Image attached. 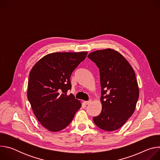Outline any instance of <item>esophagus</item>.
<instances>
[{
    "label": "esophagus",
    "instance_id": "obj_1",
    "mask_svg": "<svg viewBox=\"0 0 160 160\" xmlns=\"http://www.w3.org/2000/svg\"><path fill=\"white\" fill-rule=\"evenodd\" d=\"M91 101H91V100H89V101H84V104H88L89 103H90L91 102Z\"/></svg>",
    "mask_w": 160,
    "mask_h": 160
}]
</instances>
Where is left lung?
<instances>
[{
    "label": "left lung",
    "mask_w": 160,
    "mask_h": 160,
    "mask_svg": "<svg viewBox=\"0 0 160 160\" xmlns=\"http://www.w3.org/2000/svg\"><path fill=\"white\" fill-rule=\"evenodd\" d=\"M88 58L99 69L101 87L100 115L93 118L101 129L114 131L132 115L139 90L132 67L118 51L111 49L90 52Z\"/></svg>",
    "instance_id": "obj_1"
}]
</instances>
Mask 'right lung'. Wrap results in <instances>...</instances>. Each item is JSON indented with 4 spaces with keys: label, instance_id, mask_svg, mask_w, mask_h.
I'll list each match as a JSON object with an SVG mask.
<instances>
[{
    "label": "right lung",
    "instance_id": "1",
    "mask_svg": "<svg viewBox=\"0 0 160 160\" xmlns=\"http://www.w3.org/2000/svg\"><path fill=\"white\" fill-rule=\"evenodd\" d=\"M88 52H54L40 59L29 75L27 97L40 124L51 132L69 125L82 104L72 94L70 77Z\"/></svg>",
    "mask_w": 160,
    "mask_h": 160
}]
</instances>
